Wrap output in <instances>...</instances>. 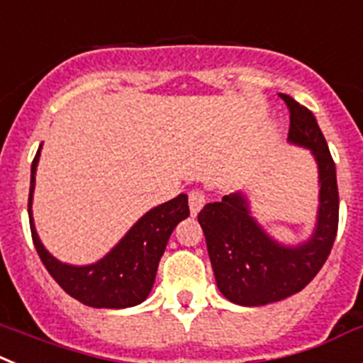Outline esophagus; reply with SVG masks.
Instances as JSON below:
<instances>
[{
  "instance_id": "1",
  "label": "esophagus",
  "mask_w": 363,
  "mask_h": 363,
  "mask_svg": "<svg viewBox=\"0 0 363 363\" xmlns=\"http://www.w3.org/2000/svg\"><path fill=\"white\" fill-rule=\"evenodd\" d=\"M188 203H190L191 216H197L201 212V208L204 206V203H206V197H204L203 191L191 190L190 195H188Z\"/></svg>"
}]
</instances>
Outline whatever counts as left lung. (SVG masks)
Returning a JSON list of instances; mask_svg holds the SVG:
<instances>
[{
    "instance_id": "left-lung-1",
    "label": "left lung",
    "mask_w": 363,
    "mask_h": 363,
    "mask_svg": "<svg viewBox=\"0 0 363 363\" xmlns=\"http://www.w3.org/2000/svg\"><path fill=\"white\" fill-rule=\"evenodd\" d=\"M291 111L289 143L311 150L318 166V216L313 234L298 245H283L252 216L245 191L225 195L199 212L220 294L242 307L276 303L313 281L327 261L338 230L336 166L316 116L289 94H281Z\"/></svg>"
}]
</instances>
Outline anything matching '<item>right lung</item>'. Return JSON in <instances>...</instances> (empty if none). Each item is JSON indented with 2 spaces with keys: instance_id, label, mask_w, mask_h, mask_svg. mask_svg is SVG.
I'll return each instance as SVG.
<instances>
[{
  "instance_id": "1",
  "label": "right lung",
  "mask_w": 363,
  "mask_h": 363,
  "mask_svg": "<svg viewBox=\"0 0 363 363\" xmlns=\"http://www.w3.org/2000/svg\"><path fill=\"white\" fill-rule=\"evenodd\" d=\"M42 144L30 166L29 220L38 256L69 296L94 308H128L143 303L155 283L159 261L175 226L190 216L188 195L151 208L128 230V234L91 264H69L56 259L38 235L33 217V195Z\"/></svg>"
}]
</instances>
